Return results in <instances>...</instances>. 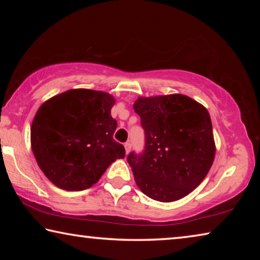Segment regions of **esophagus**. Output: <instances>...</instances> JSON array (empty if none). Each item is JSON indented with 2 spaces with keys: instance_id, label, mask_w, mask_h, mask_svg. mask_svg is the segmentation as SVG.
Instances as JSON below:
<instances>
[{
  "instance_id": "obj_1",
  "label": "esophagus",
  "mask_w": 260,
  "mask_h": 260,
  "mask_svg": "<svg viewBox=\"0 0 260 260\" xmlns=\"http://www.w3.org/2000/svg\"><path fill=\"white\" fill-rule=\"evenodd\" d=\"M124 147H125L126 153H128V152H129V150H131V147H132V144H131L129 141H128V142H126V143L124 144Z\"/></svg>"
}]
</instances>
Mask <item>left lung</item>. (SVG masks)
Wrapping results in <instances>:
<instances>
[{
  "label": "left lung",
  "mask_w": 260,
  "mask_h": 260,
  "mask_svg": "<svg viewBox=\"0 0 260 260\" xmlns=\"http://www.w3.org/2000/svg\"><path fill=\"white\" fill-rule=\"evenodd\" d=\"M144 131L142 152L127 161L141 191L159 202L187 196L212 166L215 146L211 118L186 95L140 98L134 103Z\"/></svg>",
  "instance_id": "obj_1"
}]
</instances>
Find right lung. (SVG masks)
Instances as JSON below:
<instances>
[{
  "label": "right lung",
  "instance_id": "add662e5",
  "mask_svg": "<svg viewBox=\"0 0 260 260\" xmlns=\"http://www.w3.org/2000/svg\"><path fill=\"white\" fill-rule=\"evenodd\" d=\"M114 99L108 93L71 89L48 100L30 128L32 150L46 177L70 191L90 188L111 162L125 157L113 140Z\"/></svg>",
  "mask_w": 260,
  "mask_h": 260
}]
</instances>
